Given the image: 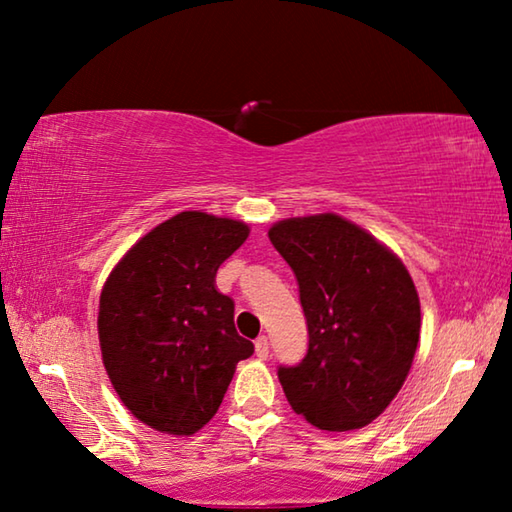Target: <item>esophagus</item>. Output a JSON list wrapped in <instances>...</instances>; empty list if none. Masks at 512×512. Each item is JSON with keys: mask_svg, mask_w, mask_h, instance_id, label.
I'll list each match as a JSON object with an SVG mask.
<instances>
[{"mask_svg": "<svg viewBox=\"0 0 512 512\" xmlns=\"http://www.w3.org/2000/svg\"><path fill=\"white\" fill-rule=\"evenodd\" d=\"M255 354L259 359L268 357V339H266V336H259V339L255 341Z\"/></svg>", "mask_w": 512, "mask_h": 512, "instance_id": "34e87169", "label": "esophagus"}]
</instances>
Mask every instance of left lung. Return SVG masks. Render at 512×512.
Segmentation results:
<instances>
[{"label": "left lung", "instance_id": "obj_1", "mask_svg": "<svg viewBox=\"0 0 512 512\" xmlns=\"http://www.w3.org/2000/svg\"><path fill=\"white\" fill-rule=\"evenodd\" d=\"M291 271L309 348L277 377L291 409L323 431H352L400 393L420 341V298L402 259L339 214L268 230Z\"/></svg>", "mask_w": 512, "mask_h": 512}]
</instances>
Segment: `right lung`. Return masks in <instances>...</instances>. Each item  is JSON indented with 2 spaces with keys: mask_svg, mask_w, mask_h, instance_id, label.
Here are the masks:
<instances>
[{
  "mask_svg": "<svg viewBox=\"0 0 512 512\" xmlns=\"http://www.w3.org/2000/svg\"><path fill=\"white\" fill-rule=\"evenodd\" d=\"M248 225L180 212L121 257L103 284L99 343L119 400L137 420L192 436L214 418L241 359L235 302L216 271L248 239Z\"/></svg>",
  "mask_w": 512,
  "mask_h": 512,
  "instance_id": "right-lung-1",
  "label": "right lung"
}]
</instances>
